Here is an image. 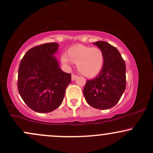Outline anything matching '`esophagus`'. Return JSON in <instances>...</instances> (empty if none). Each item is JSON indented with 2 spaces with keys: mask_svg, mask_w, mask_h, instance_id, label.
Listing matches in <instances>:
<instances>
[{
  "mask_svg": "<svg viewBox=\"0 0 153 153\" xmlns=\"http://www.w3.org/2000/svg\"><path fill=\"white\" fill-rule=\"evenodd\" d=\"M77 78H78V75H72L71 76V80H73V81H74V80L76 79Z\"/></svg>",
  "mask_w": 153,
  "mask_h": 153,
  "instance_id": "obj_1",
  "label": "esophagus"
}]
</instances>
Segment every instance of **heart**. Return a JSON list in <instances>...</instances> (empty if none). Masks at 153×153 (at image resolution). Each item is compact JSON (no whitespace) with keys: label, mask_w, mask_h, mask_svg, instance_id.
I'll return each instance as SVG.
<instances>
[{"label":"heart","mask_w":153,"mask_h":153,"mask_svg":"<svg viewBox=\"0 0 153 153\" xmlns=\"http://www.w3.org/2000/svg\"><path fill=\"white\" fill-rule=\"evenodd\" d=\"M62 64L69 69L71 62L76 63L78 71L87 78H94L100 73L104 64L102 50L96 47L77 45L69 48L60 57Z\"/></svg>","instance_id":"1"}]
</instances>
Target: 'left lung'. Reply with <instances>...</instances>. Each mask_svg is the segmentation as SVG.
<instances>
[{
	"instance_id": "8db88e82",
	"label": "left lung",
	"mask_w": 153,
	"mask_h": 153,
	"mask_svg": "<svg viewBox=\"0 0 153 153\" xmlns=\"http://www.w3.org/2000/svg\"><path fill=\"white\" fill-rule=\"evenodd\" d=\"M104 55V64L96 78L87 80L83 89L85 101L98 109L114 106L126 88V65L120 52L110 44L99 41L93 43Z\"/></svg>"
}]
</instances>
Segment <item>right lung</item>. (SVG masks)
<instances>
[{
  "mask_svg": "<svg viewBox=\"0 0 153 153\" xmlns=\"http://www.w3.org/2000/svg\"><path fill=\"white\" fill-rule=\"evenodd\" d=\"M56 42L34 47L24 54L19 68L18 90L31 109L48 113L62 103L71 75L59 68Z\"/></svg>",
  "mask_w": 153,
  "mask_h": 153,
  "instance_id": "obj_1",
  "label": "right lung"
}]
</instances>
